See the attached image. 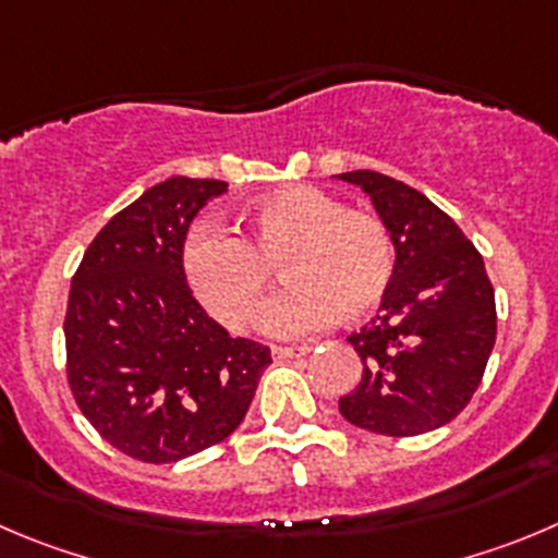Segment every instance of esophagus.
<instances>
[{"label":"esophagus","instance_id":"1","mask_svg":"<svg viewBox=\"0 0 558 558\" xmlns=\"http://www.w3.org/2000/svg\"><path fill=\"white\" fill-rule=\"evenodd\" d=\"M272 355L278 361H286V357H303L308 355V347H272Z\"/></svg>","mask_w":558,"mask_h":558}]
</instances>
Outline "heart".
<instances>
[{"mask_svg":"<svg viewBox=\"0 0 558 558\" xmlns=\"http://www.w3.org/2000/svg\"><path fill=\"white\" fill-rule=\"evenodd\" d=\"M272 267L289 286L264 308L262 327L300 338L336 316L352 325L379 308L393 280V242L379 217L291 184L247 203L236 236L195 228L181 253L197 303L231 330L255 319Z\"/></svg>","mask_w":558,"mask_h":558,"instance_id":"heart-1","label":"heart"}]
</instances>
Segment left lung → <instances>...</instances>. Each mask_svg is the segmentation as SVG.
Listing matches in <instances>:
<instances>
[{"instance_id": "left-lung-1", "label": "left lung", "mask_w": 558, "mask_h": 558, "mask_svg": "<svg viewBox=\"0 0 558 558\" xmlns=\"http://www.w3.org/2000/svg\"><path fill=\"white\" fill-rule=\"evenodd\" d=\"M336 179L372 197L397 250L379 314L347 338L363 377L338 410L377 435H424L476 393L496 343V291L471 239L429 197L374 170Z\"/></svg>"}]
</instances>
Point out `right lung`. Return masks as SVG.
I'll return each instance as SVG.
<instances>
[{
	"mask_svg": "<svg viewBox=\"0 0 558 558\" xmlns=\"http://www.w3.org/2000/svg\"><path fill=\"white\" fill-rule=\"evenodd\" d=\"M226 181L173 175L98 231L71 280L68 385L98 435L140 462H179L242 424L269 347L231 338L201 308L186 231Z\"/></svg>",
	"mask_w": 558,
	"mask_h": 558,
	"instance_id": "obj_1",
	"label": "right lung"
}]
</instances>
